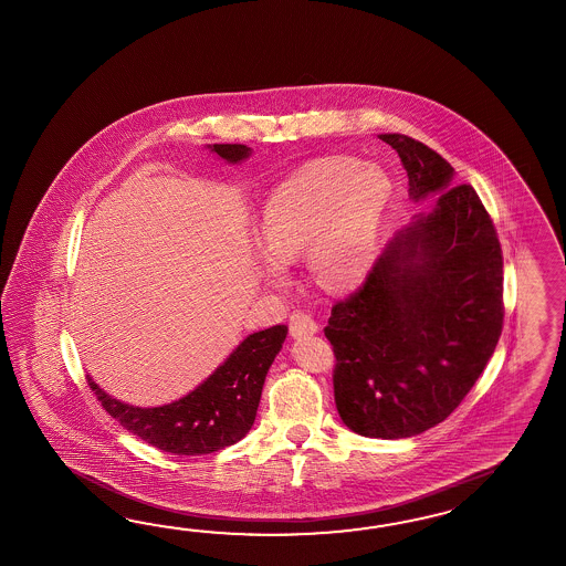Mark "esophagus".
<instances>
[{
  "instance_id": "obj_1",
  "label": "esophagus",
  "mask_w": 566,
  "mask_h": 566,
  "mask_svg": "<svg viewBox=\"0 0 566 566\" xmlns=\"http://www.w3.org/2000/svg\"><path fill=\"white\" fill-rule=\"evenodd\" d=\"M318 332L317 321L311 317L304 311H294L290 315V333L292 337H303V335H313Z\"/></svg>"
}]
</instances>
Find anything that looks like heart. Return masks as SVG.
Listing matches in <instances>:
<instances>
[{
	"label": "heart",
	"instance_id": "1",
	"mask_svg": "<svg viewBox=\"0 0 566 566\" xmlns=\"http://www.w3.org/2000/svg\"><path fill=\"white\" fill-rule=\"evenodd\" d=\"M390 181L373 164L332 155L304 164L270 193L260 222L268 255L262 276L286 280V263L301 258L321 289H352L374 262Z\"/></svg>",
	"mask_w": 566,
	"mask_h": 566
}]
</instances>
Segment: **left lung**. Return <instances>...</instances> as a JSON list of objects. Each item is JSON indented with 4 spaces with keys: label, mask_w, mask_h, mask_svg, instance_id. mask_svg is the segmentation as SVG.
I'll return each mask as SVG.
<instances>
[{
    "label": "left lung",
    "mask_w": 566,
    "mask_h": 566,
    "mask_svg": "<svg viewBox=\"0 0 566 566\" xmlns=\"http://www.w3.org/2000/svg\"><path fill=\"white\" fill-rule=\"evenodd\" d=\"M399 153L428 214L397 233L356 292L333 304L325 337L345 426L400 440L441 423L469 395L503 329V253L491 214L428 145L378 135Z\"/></svg>",
    "instance_id": "8db88e82"
}]
</instances>
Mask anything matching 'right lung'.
<instances>
[{
    "instance_id": "right-lung-1",
    "label": "right lung",
    "mask_w": 566,
    "mask_h": 566,
    "mask_svg": "<svg viewBox=\"0 0 566 566\" xmlns=\"http://www.w3.org/2000/svg\"><path fill=\"white\" fill-rule=\"evenodd\" d=\"M210 149L229 164L243 161L251 153L245 145L229 143L212 145ZM286 333V325H276L249 335L202 385L184 399L164 407H133L108 397L92 378H87V385L123 428L149 446L169 454H212L245 438L253 426L265 374L284 344Z\"/></svg>"
}]
</instances>
